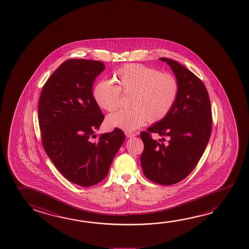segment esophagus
I'll return each mask as SVG.
<instances>
[{"label": "esophagus", "instance_id": "obj_1", "mask_svg": "<svg viewBox=\"0 0 249 249\" xmlns=\"http://www.w3.org/2000/svg\"><path fill=\"white\" fill-rule=\"evenodd\" d=\"M125 135H126V137L127 138H130V137H134L135 136V134L134 133H131V132H125Z\"/></svg>", "mask_w": 249, "mask_h": 249}]
</instances>
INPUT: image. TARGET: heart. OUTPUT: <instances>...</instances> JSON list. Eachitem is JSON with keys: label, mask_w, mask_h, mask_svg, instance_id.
<instances>
[{"label": "heart", "mask_w": 249, "mask_h": 249, "mask_svg": "<svg viewBox=\"0 0 249 249\" xmlns=\"http://www.w3.org/2000/svg\"><path fill=\"white\" fill-rule=\"evenodd\" d=\"M117 86L102 80L95 85L92 98L96 105L107 112L118 108L121 92L129 94L128 109L119 110L107 118L111 128L132 131L149 123H158L169 114L177 101L179 84L174 75L140 64H131L114 73Z\"/></svg>", "instance_id": "heart-1"}]
</instances>
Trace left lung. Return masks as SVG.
<instances>
[{
    "label": "left lung",
    "mask_w": 249,
    "mask_h": 249,
    "mask_svg": "<svg viewBox=\"0 0 249 249\" xmlns=\"http://www.w3.org/2000/svg\"><path fill=\"white\" fill-rule=\"evenodd\" d=\"M159 59L173 71L178 96L165 118L141 133L144 143L141 164L150 181L170 185L185 178L196 167L209 142L213 119L209 95L200 79L175 60ZM151 132L161 139L152 140Z\"/></svg>",
    "instance_id": "8db88e82"
}]
</instances>
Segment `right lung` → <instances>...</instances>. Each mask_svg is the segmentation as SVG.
<instances>
[{"label": "right lung", "instance_id": "right-lung-1", "mask_svg": "<svg viewBox=\"0 0 249 249\" xmlns=\"http://www.w3.org/2000/svg\"><path fill=\"white\" fill-rule=\"evenodd\" d=\"M104 70L102 62L68 59L49 78L40 95L44 150L67 180L83 187L105 178L125 140L123 131L114 128L92 141L104 120L93 101L92 86Z\"/></svg>", "mask_w": 249, "mask_h": 249}]
</instances>
